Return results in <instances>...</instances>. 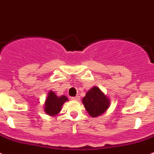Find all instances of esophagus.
I'll return each instance as SVG.
<instances>
[{"label": "esophagus", "mask_w": 154, "mask_h": 154, "mask_svg": "<svg viewBox=\"0 0 154 154\" xmlns=\"http://www.w3.org/2000/svg\"><path fill=\"white\" fill-rule=\"evenodd\" d=\"M71 100H80V97L79 96L73 97H71Z\"/></svg>", "instance_id": "esophagus-1"}]
</instances>
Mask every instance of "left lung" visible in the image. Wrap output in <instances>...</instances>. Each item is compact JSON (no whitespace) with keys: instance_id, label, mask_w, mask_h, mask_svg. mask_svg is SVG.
<instances>
[{"instance_id":"1","label":"left lung","mask_w":154,"mask_h":154,"mask_svg":"<svg viewBox=\"0 0 154 154\" xmlns=\"http://www.w3.org/2000/svg\"><path fill=\"white\" fill-rule=\"evenodd\" d=\"M82 103L91 117H97L108 110L110 100L99 87L94 86L86 93Z\"/></svg>"}]
</instances>
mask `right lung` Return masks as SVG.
<instances>
[{"label": "right lung", "mask_w": 154, "mask_h": 154, "mask_svg": "<svg viewBox=\"0 0 154 154\" xmlns=\"http://www.w3.org/2000/svg\"><path fill=\"white\" fill-rule=\"evenodd\" d=\"M67 101H68V99L66 96L62 95L58 97L54 91H50L44 102V112L51 117H55L59 114L61 110L62 106Z\"/></svg>", "instance_id": "right-lung-1"}]
</instances>
